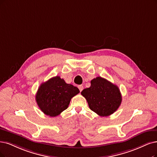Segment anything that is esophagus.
<instances>
[{
  "instance_id": "obj_1",
  "label": "esophagus",
  "mask_w": 157,
  "mask_h": 157,
  "mask_svg": "<svg viewBox=\"0 0 157 157\" xmlns=\"http://www.w3.org/2000/svg\"><path fill=\"white\" fill-rule=\"evenodd\" d=\"M78 88L79 89L80 92H82L83 90V85H79L78 86Z\"/></svg>"
}]
</instances>
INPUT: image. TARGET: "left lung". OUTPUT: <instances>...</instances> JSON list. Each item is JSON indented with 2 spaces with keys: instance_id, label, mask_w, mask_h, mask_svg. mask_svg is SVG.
<instances>
[{
  "instance_id": "left-lung-1",
  "label": "left lung",
  "mask_w": 157,
  "mask_h": 157,
  "mask_svg": "<svg viewBox=\"0 0 157 157\" xmlns=\"http://www.w3.org/2000/svg\"><path fill=\"white\" fill-rule=\"evenodd\" d=\"M89 88L81 92L87 101L89 108L100 117L113 114L122 100L119 88L101 77L91 80Z\"/></svg>"
}]
</instances>
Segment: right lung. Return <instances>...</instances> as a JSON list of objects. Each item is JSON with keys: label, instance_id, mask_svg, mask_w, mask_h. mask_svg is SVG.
Returning a JSON list of instances; mask_svg holds the SVG:
<instances>
[{"label": "right lung", "instance_id": "add662e5", "mask_svg": "<svg viewBox=\"0 0 157 157\" xmlns=\"http://www.w3.org/2000/svg\"><path fill=\"white\" fill-rule=\"evenodd\" d=\"M79 92L76 86L67 84L59 76H56L41 83L36 100L42 112L54 117L68 108L72 98Z\"/></svg>", "mask_w": 157, "mask_h": 157}]
</instances>
